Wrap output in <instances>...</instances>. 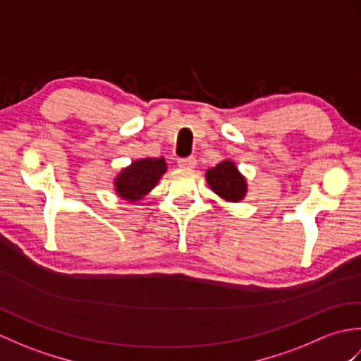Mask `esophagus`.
Instances as JSON below:
<instances>
[{
  "mask_svg": "<svg viewBox=\"0 0 361 361\" xmlns=\"http://www.w3.org/2000/svg\"><path fill=\"white\" fill-rule=\"evenodd\" d=\"M197 164L195 157H188V158H180L178 159V166L183 169H194Z\"/></svg>",
  "mask_w": 361,
  "mask_h": 361,
  "instance_id": "obj_1",
  "label": "esophagus"
}]
</instances>
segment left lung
I'll return each instance as SVG.
<instances>
[{
  "mask_svg": "<svg viewBox=\"0 0 361 361\" xmlns=\"http://www.w3.org/2000/svg\"><path fill=\"white\" fill-rule=\"evenodd\" d=\"M206 181L219 197L226 202H240L247 194V180L239 172L234 161L225 159L206 171Z\"/></svg>",
  "mask_w": 361,
  "mask_h": 361,
  "instance_id": "8db88e82",
  "label": "left lung"
}]
</instances>
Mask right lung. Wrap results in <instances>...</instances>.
Here are the masks:
<instances>
[{"mask_svg": "<svg viewBox=\"0 0 361 361\" xmlns=\"http://www.w3.org/2000/svg\"><path fill=\"white\" fill-rule=\"evenodd\" d=\"M167 171L164 158L136 159L114 178V190L127 202H137L158 185Z\"/></svg>", "mask_w": 361, "mask_h": 361, "instance_id": "add662e5", "label": "right lung"}]
</instances>
